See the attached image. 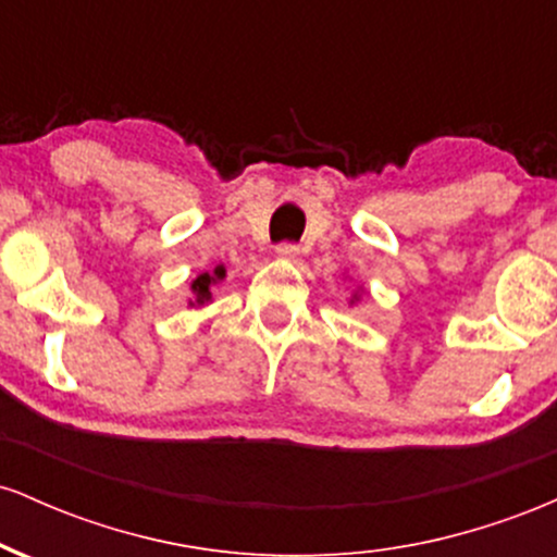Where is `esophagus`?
<instances>
[{
  "instance_id": "esophagus-1",
  "label": "esophagus",
  "mask_w": 557,
  "mask_h": 557,
  "mask_svg": "<svg viewBox=\"0 0 557 557\" xmlns=\"http://www.w3.org/2000/svg\"><path fill=\"white\" fill-rule=\"evenodd\" d=\"M277 259H283V261H298V257H300V248L298 246H293V243H280L277 246Z\"/></svg>"
}]
</instances>
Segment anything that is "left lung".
<instances>
[{"instance_id":"left-lung-1","label":"left lung","mask_w":557,"mask_h":557,"mask_svg":"<svg viewBox=\"0 0 557 557\" xmlns=\"http://www.w3.org/2000/svg\"><path fill=\"white\" fill-rule=\"evenodd\" d=\"M363 293H367V290H363V287H361V290H354V296H350V300H348V306L359 304V300H361V296H363Z\"/></svg>"}]
</instances>
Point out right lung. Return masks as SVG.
I'll return each mask as SVG.
<instances>
[{
	"label": "right lung",
	"mask_w": 557,
	"mask_h": 557,
	"mask_svg": "<svg viewBox=\"0 0 557 557\" xmlns=\"http://www.w3.org/2000/svg\"><path fill=\"white\" fill-rule=\"evenodd\" d=\"M225 277H227L225 264H216L214 270L196 274V280H190V298H188L190 309H201V306L212 304V287L220 285Z\"/></svg>",
	"instance_id": "1"
}]
</instances>
